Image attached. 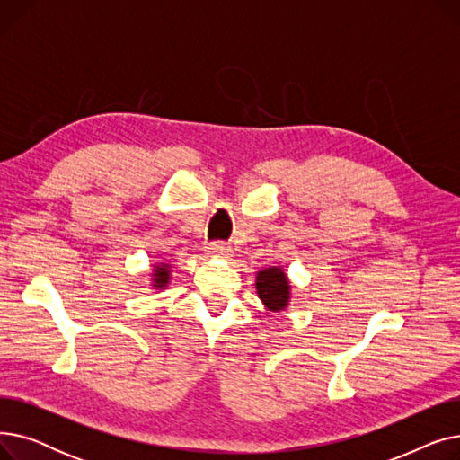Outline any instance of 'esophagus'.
<instances>
[{
    "instance_id": "esophagus-1",
    "label": "esophagus",
    "mask_w": 460,
    "mask_h": 460,
    "mask_svg": "<svg viewBox=\"0 0 460 460\" xmlns=\"http://www.w3.org/2000/svg\"><path fill=\"white\" fill-rule=\"evenodd\" d=\"M207 252H208L210 257L227 259V257L231 255V246H227V244H224V243H212V244H208Z\"/></svg>"
}]
</instances>
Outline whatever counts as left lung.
I'll return each mask as SVG.
<instances>
[{
    "mask_svg": "<svg viewBox=\"0 0 460 460\" xmlns=\"http://www.w3.org/2000/svg\"><path fill=\"white\" fill-rule=\"evenodd\" d=\"M257 295L270 311L285 309L288 304V291H291V285L287 281V276L281 269H269L261 270L257 274Z\"/></svg>",
    "mask_w": 460,
    "mask_h": 460,
    "instance_id": "left-lung-1",
    "label": "left lung"
}]
</instances>
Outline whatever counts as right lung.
Listing matches in <instances>:
<instances>
[{
  "mask_svg": "<svg viewBox=\"0 0 460 460\" xmlns=\"http://www.w3.org/2000/svg\"><path fill=\"white\" fill-rule=\"evenodd\" d=\"M169 281V264H156L155 267V272H153V287H158V288H164Z\"/></svg>",
  "mask_w": 460,
  "mask_h": 460,
  "instance_id": "add662e5",
  "label": "right lung"
}]
</instances>
